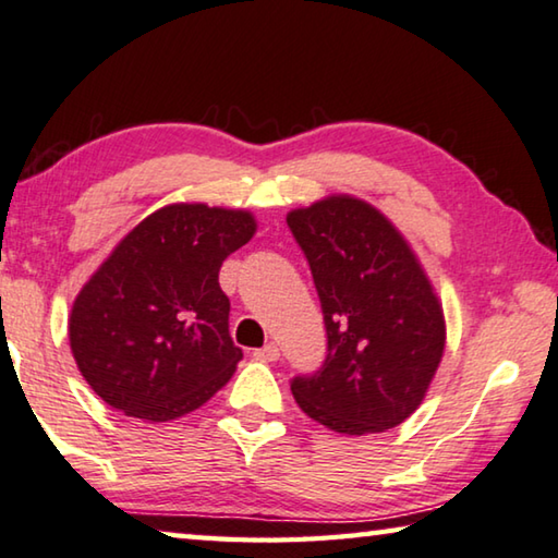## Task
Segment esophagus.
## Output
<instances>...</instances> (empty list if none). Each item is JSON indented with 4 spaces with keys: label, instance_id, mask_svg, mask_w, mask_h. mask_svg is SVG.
Wrapping results in <instances>:
<instances>
[{
    "label": "esophagus",
    "instance_id": "34e87169",
    "mask_svg": "<svg viewBox=\"0 0 558 558\" xmlns=\"http://www.w3.org/2000/svg\"><path fill=\"white\" fill-rule=\"evenodd\" d=\"M254 359H256V362H277V359H279V347L274 344V341H269V344H264L262 349L254 351Z\"/></svg>",
    "mask_w": 558,
    "mask_h": 558
}]
</instances>
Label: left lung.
Returning <instances> with one entry per match:
<instances>
[{
    "mask_svg": "<svg viewBox=\"0 0 558 558\" xmlns=\"http://www.w3.org/2000/svg\"><path fill=\"white\" fill-rule=\"evenodd\" d=\"M327 327V359L291 393L331 432L379 434L409 418L441 362L439 299L407 239L372 204L339 194L289 211Z\"/></svg>",
    "mask_w": 558,
    "mask_h": 558,
    "instance_id": "8db88e82",
    "label": "left lung"
}]
</instances>
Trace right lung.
I'll return each mask as SVG.
<instances>
[{
	"mask_svg": "<svg viewBox=\"0 0 558 558\" xmlns=\"http://www.w3.org/2000/svg\"><path fill=\"white\" fill-rule=\"evenodd\" d=\"M256 231L250 211L169 204L140 221L74 299L70 344L111 409L169 422L231 379L242 349L229 337L219 269Z\"/></svg>",
	"mask_w": 558,
	"mask_h": 558,
	"instance_id": "right-lung-1",
	"label": "right lung"
}]
</instances>
